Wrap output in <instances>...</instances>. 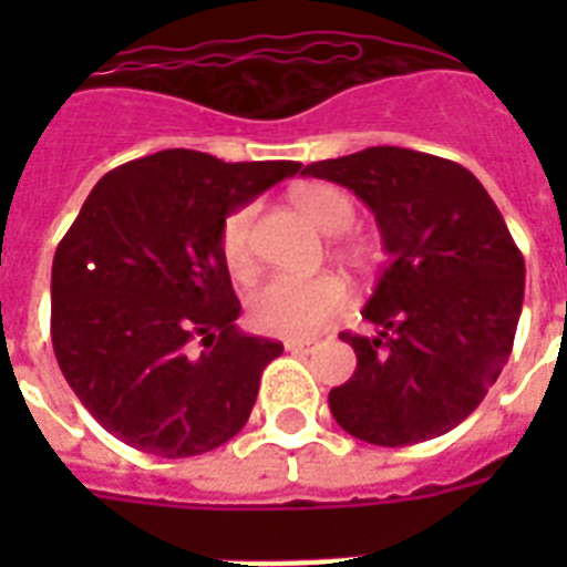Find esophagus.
<instances>
[{"instance_id":"obj_1","label":"esophagus","mask_w":567,"mask_h":567,"mask_svg":"<svg viewBox=\"0 0 567 567\" xmlns=\"http://www.w3.org/2000/svg\"><path fill=\"white\" fill-rule=\"evenodd\" d=\"M315 344H318L315 338H285V350H291V353H309Z\"/></svg>"}]
</instances>
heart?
Listing matches in <instances>:
<instances>
[{
  "label": "heart",
  "mask_w": 567,
  "mask_h": 567,
  "mask_svg": "<svg viewBox=\"0 0 567 567\" xmlns=\"http://www.w3.org/2000/svg\"><path fill=\"white\" fill-rule=\"evenodd\" d=\"M297 212L327 235L344 231L353 223V199L336 185L311 182L291 194ZM252 205H240L223 220L220 249L223 261L235 276L249 274L252 267ZM350 302V288L341 276L318 274L309 279L300 276H270L249 297V320L261 332L274 336H315L338 318Z\"/></svg>",
  "instance_id": "heart-1"
}]
</instances>
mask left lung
I'll list each match as a JSON object with an SVG mask.
<instances>
[{
  "instance_id": "1",
  "label": "left lung",
  "mask_w": 567,
  "mask_h": 567,
  "mask_svg": "<svg viewBox=\"0 0 567 567\" xmlns=\"http://www.w3.org/2000/svg\"><path fill=\"white\" fill-rule=\"evenodd\" d=\"M353 190L377 217L388 265L362 318L341 332L355 371L329 391L338 426L379 447L439 439L483 403L509 362L524 256L474 173L400 146L306 167Z\"/></svg>"
}]
</instances>
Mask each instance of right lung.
Wrapping results in <instances>:
<instances>
[{
    "mask_svg": "<svg viewBox=\"0 0 567 567\" xmlns=\"http://www.w3.org/2000/svg\"><path fill=\"white\" fill-rule=\"evenodd\" d=\"M300 167L164 150L84 199L52 261V347L84 409L128 447L199 456L249 421L282 344L235 327L220 229Z\"/></svg>",
    "mask_w": 567,
    "mask_h": 567,
    "instance_id": "add662e5",
    "label": "right lung"
}]
</instances>
